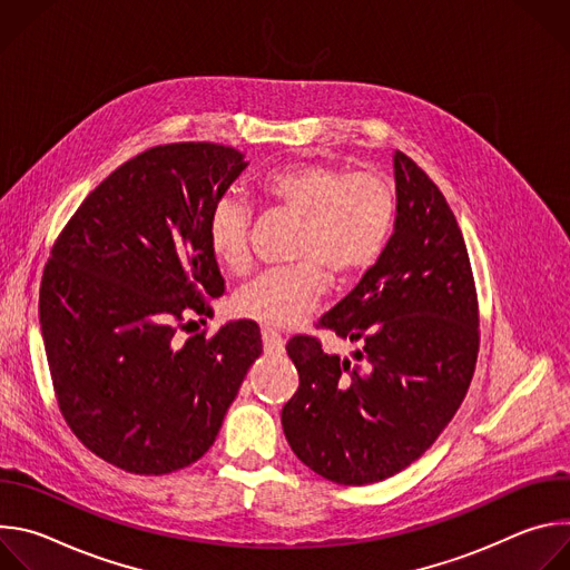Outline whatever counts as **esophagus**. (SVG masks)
<instances>
[{
    "instance_id": "34e87169",
    "label": "esophagus",
    "mask_w": 570,
    "mask_h": 570,
    "mask_svg": "<svg viewBox=\"0 0 570 570\" xmlns=\"http://www.w3.org/2000/svg\"><path fill=\"white\" fill-rule=\"evenodd\" d=\"M262 338H264V350L266 354H284V336L271 327L262 330Z\"/></svg>"
}]
</instances>
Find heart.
Returning a JSON list of instances; mask_svg holds the SVG:
<instances>
[{
    "instance_id": "1",
    "label": "heart",
    "mask_w": 570,
    "mask_h": 570,
    "mask_svg": "<svg viewBox=\"0 0 570 570\" xmlns=\"http://www.w3.org/2000/svg\"><path fill=\"white\" fill-rule=\"evenodd\" d=\"M257 196L299 218L293 257L286 268H273L234 295V311L268 327L299 322L336 279H352L376 264L396 216L392 183L376 171L304 161L266 174ZM214 259L232 273L250 268V209L238 198H220L207 223Z\"/></svg>"
}]
</instances>
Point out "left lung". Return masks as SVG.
<instances>
[{"mask_svg":"<svg viewBox=\"0 0 570 570\" xmlns=\"http://www.w3.org/2000/svg\"><path fill=\"white\" fill-rule=\"evenodd\" d=\"M396 220L379 262L315 327L361 343L358 363L313 336L286 352L299 387L282 411L293 453L338 484L385 480L431 449L469 390L478 293L458 220L438 185L396 150Z\"/></svg>","mask_w":570,"mask_h":570,"instance_id":"1","label":"left lung"}]
</instances>
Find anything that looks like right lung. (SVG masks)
I'll list each match as a JSON object with an SVG mask.
<instances>
[{
	"label": "right lung",
	"mask_w": 570,
	"mask_h": 570,
	"mask_svg": "<svg viewBox=\"0 0 570 570\" xmlns=\"http://www.w3.org/2000/svg\"><path fill=\"white\" fill-rule=\"evenodd\" d=\"M243 169L223 144L146 148L80 203L47 259L40 327L58 409L95 455L128 473L203 458L264 352L253 320L176 341L225 291L207 223Z\"/></svg>",
	"instance_id": "right-lung-1"
}]
</instances>
